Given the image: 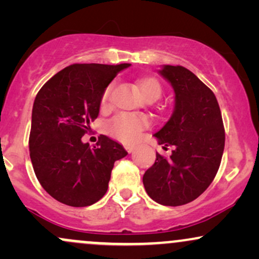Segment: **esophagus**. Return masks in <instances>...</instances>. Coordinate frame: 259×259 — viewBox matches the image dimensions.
Here are the masks:
<instances>
[{"mask_svg":"<svg viewBox=\"0 0 259 259\" xmlns=\"http://www.w3.org/2000/svg\"><path fill=\"white\" fill-rule=\"evenodd\" d=\"M125 150H126L129 153H132V152H134V150H135V146H133V145H126Z\"/></svg>","mask_w":259,"mask_h":259,"instance_id":"esophagus-1","label":"esophagus"}]
</instances>
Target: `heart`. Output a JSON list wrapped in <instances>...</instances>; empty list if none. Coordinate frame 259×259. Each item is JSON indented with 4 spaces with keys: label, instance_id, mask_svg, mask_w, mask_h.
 <instances>
[{
    "label": "heart",
    "instance_id": "b5f03b06",
    "mask_svg": "<svg viewBox=\"0 0 259 259\" xmlns=\"http://www.w3.org/2000/svg\"><path fill=\"white\" fill-rule=\"evenodd\" d=\"M139 90L141 92L142 97L145 100L157 99L158 100L162 95V88L158 80L154 78H144L138 82ZM112 86L109 85L103 92L102 106H107L111 95ZM147 121L145 118L138 117L134 114H118L112 119L108 125V130L112 135L119 139L123 142H133L138 139L140 132L146 126Z\"/></svg>",
    "mask_w": 259,
    "mask_h": 259
}]
</instances>
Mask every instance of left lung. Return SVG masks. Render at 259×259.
I'll use <instances>...</instances> for the list:
<instances>
[{
  "mask_svg": "<svg viewBox=\"0 0 259 259\" xmlns=\"http://www.w3.org/2000/svg\"><path fill=\"white\" fill-rule=\"evenodd\" d=\"M174 90V109L154 134L163 148L173 146L169 158L156 153L144 174L147 195L163 206H181L196 200L214 179L224 151L225 133L215 95L181 65L157 70Z\"/></svg>",
  "mask_w": 259,
  "mask_h": 259,
  "instance_id": "1",
  "label": "left lung"
}]
</instances>
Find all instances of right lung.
<instances>
[{
    "label": "right lung",
    "mask_w": 259,
    "mask_h": 259,
    "mask_svg": "<svg viewBox=\"0 0 259 259\" xmlns=\"http://www.w3.org/2000/svg\"><path fill=\"white\" fill-rule=\"evenodd\" d=\"M129 63L72 64L53 75L35 97L29 138L41 186L55 200L86 207L105 196L115 160L127 152L101 135L97 146L81 141L100 113L106 88Z\"/></svg>",
    "instance_id": "obj_1"
}]
</instances>
